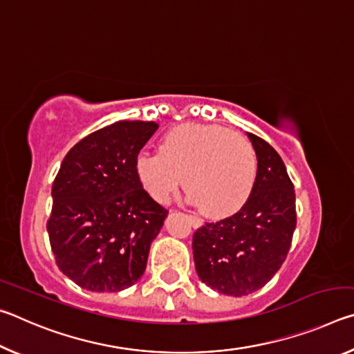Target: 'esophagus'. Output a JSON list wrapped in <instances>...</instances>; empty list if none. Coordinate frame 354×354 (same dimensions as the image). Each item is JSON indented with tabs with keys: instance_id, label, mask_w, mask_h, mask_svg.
<instances>
[{
	"instance_id": "34e87169",
	"label": "esophagus",
	"mask_w": 354,
	"mask_h": 354,
	"mask_svg": "<svg viewBox=\"0 0 354 354\" xmlns=\"http://www.w3.org/2000/svg\"><path fill=\"white\" fill-rule=\"evenodd\" d=\"M187 218L190 221V225L194 226V227H201V225H203V220L201 218L195 217V215H187Z\"/></svg>"
}]
</instances>
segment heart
I'll list each match as a JSON object with an SVG mask.
<instances>
[{
  "mask_svg": "<svg viewBox=\"0 0 354 354\" xmlns=\"http://www.w3.org/2000/svg\"><path fill=\"white\" fill-rule=\"evenodd\" d=\"M134 171L154 201L169 203L184 183L190 205L218 220L247 205L254 189L257 159L253 145L231 129L183 123L164 134L159 151L137 153Z\"/></svg>",
  "mask_w": 354,
  "mask_h": 354,
  "instance_id": "1",
  "label": "heart"
}]
</instances>
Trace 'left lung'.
Listing matches in <instances>:
<instances>
[{"mask_svg":"<svg viewBox=\"0 0 354 354\" xmlns=\"http://www.w3.org/2000/svg\"><path fill=\"white\" fill-rule=\"evenodd\" d=\"M257 158L250 200L231 217L194 234L195 270L207 287L231 297L259 290L279 270L297 226L295 192L281 156L248 133Z\"/></svg>","mask_w":354,"mask_h":354,"instance_id":"obj_1","label":"left lung"}]
</instances>
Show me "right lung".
Returning <instances> with one entry per match:
<instances>
[{"label": "right lung", "instance_id": "add662e5", "mask_svg": "<svg viewBox=\"0 0 354 354\" xmlns=\"http://www.w3.org/2000/svg\"><path fill=\"white\" fill-rule=\"evenodd\" d=\"M158 128L140 120L112 123L62 160L46 230L59 270L82 289L120 292L145 272L169 211L143 190L134 158Z\"/></svg>", "mask_w": 354, "mask_h": 354}]
</instances>
